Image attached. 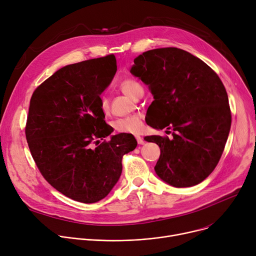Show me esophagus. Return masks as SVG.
Wrapping results in <instances>:
<instances>
[{
  "label": "esophagus",
  "mask_w": 256,
  "mask_h": 256,
  "mask_svg": "<svg viewBox=\"0 0 256 256\" xmlns=\"http://www.w3.org/2000/svg\"><path fill=\"white\" fill-rule=\"evenodd\" d=\"M135 138H136V140H137V144H144L146 141L144 140V138H142V137L139 136V135H136V136H135Z\"/></svg>",
  "instance_id": "esophagus-1"
}]
</instances>
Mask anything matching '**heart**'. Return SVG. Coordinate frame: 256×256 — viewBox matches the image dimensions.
Here are the masks:
<instances>
[{
    "label": "heart",
    "instance_id": "obj_1",
    "mask_svg": "<svg viewBox=\"0 0 256 256\" xmlns=\"http://www.w3.org/2000/svg\"><path fill=\"white\" fill-rule=\"evenodd\" d=\"M121 90L128 96L135 98L139 90H144L140 83L133 78H125L120 82ZM100 108L104 115H108L110 104L106 96H102L100 100ZM112 126L116 132L119 133H139L144 128V122L141 115L139 114H133V115L120 118L114 121Z\"/></svg>",
    "mask_w": 256,
    "mask_h": 256
}]
</instances>
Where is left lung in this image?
Masks as SVG:
<instances>
[{
    "instance_id": "obj_1",
    "label": "left lung",
    "mask_w": 256,
    "mask_h": 256,
    "mask_svg": "<svg viewBox=\"0 0 256 256\" xmlns=\"http://www.w3.org/2000/svg\"><path fill=\"white\" fill-rule=\"evenodd\" d=\"M131 73L154 94L148 125L172 131L152 135L160 148L156 175L174 187L200 184L216 166L228 139L232 116L226 88L204 61L177 48L144 52ZM148 115V114H146Z\"/></svg>"
}]
</instances>
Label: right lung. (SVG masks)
Here are the masks:
<instances>
[{
	"label": "right lung",
	"mask_w": 256,
	"mask_h": 256,
	"mask_svg": "<svg viewBox=\"0 0 256 256\" xmlns=\"http://www.w3.org/2000/svg\"><path fill=\"white\" fill-rule=\"evenodd\" d=\"M117 71L114 54L65 66L34 92L25 126L30 154L54 189L83 204L104 198L122 173L123 156L137 142L108 136L100 96Z\"/></svg>",
	"instance_id": "obj_1"
}]
</instances>
